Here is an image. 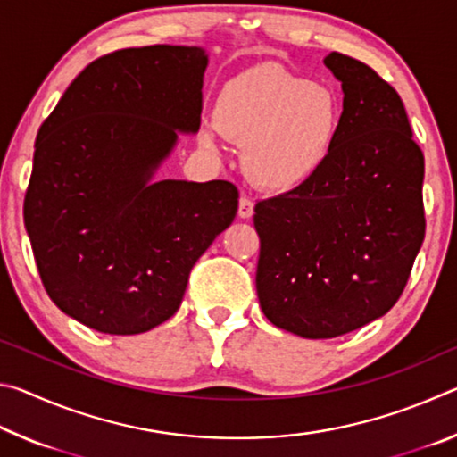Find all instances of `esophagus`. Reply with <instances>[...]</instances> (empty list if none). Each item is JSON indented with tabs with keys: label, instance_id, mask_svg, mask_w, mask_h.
I'll list each match as a JSON object with an SVG mask.
<instances>
[{
	"label": "esophagus",
	"instance_id": "1",
	"mask_svg": "<svg viewBox=\"0 0 457 457\" xmlns=\"http://www.w3.org/2000/svg\"><path fill=\"white\" fill-rule=\"evenodd\" d=\"M252 213H253V201L250 197L242 195L237 201V215L242 220H247V218H252Z\"/></svg>",
	"mask_w": 457,
	"mask_h": 457
}]
</instances>
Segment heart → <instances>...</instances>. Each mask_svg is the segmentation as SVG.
Masks as SVG:
<instances>
[{"mask_svg":"<svg viewBox=\"0 0 457 457\" xmlns=\"http://www.w3.org/2000/svg\"><path fill=\"white\" fill-rule=\"evenodd\" d=\"M215 122L223 135L244 145V171L253 183L288 191L328 163L343 127V103L327 84L280 64H260L221 88ZM201 141L213 146L212 130Z\"/></svg>","mask_w":457,"mask_h":457,"instance_id":"heart-1","label":"heart"}]
</instances>
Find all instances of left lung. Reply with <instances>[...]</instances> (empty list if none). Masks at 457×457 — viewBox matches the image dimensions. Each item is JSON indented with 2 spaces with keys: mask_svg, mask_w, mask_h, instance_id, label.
Here are the masks:
<instances>
[{
  "mask_svg": "<svg viewBox=\"0 0 457 457\" xmlns=\"http://www.w3.org/2000/svg\"><path fill=\"white\" fill-rule=\"evenodd\" d=\"M343 127L328 163L253 207L256 290L266 319L335 338L389 312L425 237L423 153L401 96L373 68L330 52Z\"/></svg>",
  "mask_w": 457,
  "mask_h": 457,
  "instance_id": "8db88e82",
  "label": "left lung"
}]
</instances>
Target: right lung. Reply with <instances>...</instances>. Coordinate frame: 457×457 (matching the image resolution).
I'll use <instances>...</instances> for the list:
<instances>
[{
    "mask_svg": "<svg viewBox=\"0 0 457 457\" xmlns=\"http://www.w3.org/2000/svg\"><path fill=\"white\" fill-rule=\"evenodd\" d=\"M205 66L195 46L104 54L37 130L24 223L52 303L88 328L138 335L171 319L236 218L234 183H149L177 130L199 129Z\"/></svg>",
    "mask_w": 457,
    "mask_h": 457,
    "instance_id": "1",
    "label": "right lung"
}]
</instances>
